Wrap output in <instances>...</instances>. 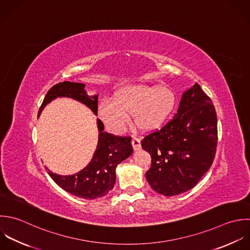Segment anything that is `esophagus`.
Returning <instances> with one entry per match:
<instances>
[{"instance_id": "obj_1", "label": "esophagus", "mask_w": 250, "mask_h": 250, "mask_svg": "<svg viewBox=\"0 0 250 250\" xmlns=\"http://www.w3.org/2000/svg\"><path fill=\"white\" fill-rule=\"evenodd\" d=\"M131 144H132V147H133L134 151H138V150L141 148L140 139H138V138L135 137V136L132 137V139H131Z\"/></svg>"}]
</instances>
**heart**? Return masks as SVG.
Here are the masks:
<instances>
[{"mask_svg": "<svg viewBox=\"0 0 250 250\" xmlns=\"http://www.w3.org/2000/svg\"><path fill=\"white\" fill-rule=\"evenodd\" d=\"M176 103L174 92L160 85H128L120 88L113 100L105 99L98 107V115L107 127L121 133L133 116L137 126L144 130L162 127L171 116Z\"/></svg>", "mask_w": 250, "mask_h": 250, "instance_id": "b5f03b06", "label": "heart"}]
</instances>
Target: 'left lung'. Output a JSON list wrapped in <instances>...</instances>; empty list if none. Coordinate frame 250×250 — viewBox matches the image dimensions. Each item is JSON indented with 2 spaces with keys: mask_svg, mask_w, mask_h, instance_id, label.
<instances>
[{
  "mask_svg": "<svg viewBox=\"0 0 250 250\" xmlns=\"http://www.w3.org/2000/svg\"><path fill=\"white\" fill-rule=\"evenodd\" d=\"M141 146L152 158L146 178L154 191L171 197L191 190L215 158L217 117L211 99L196 83L182 94L173 119L146 135Z\"/></svg>",
  "mask_w": 250,
  "mask_h": 250,
  "instance_id": "left-lung-1",
  "label": "left lung"
}]
</instances>
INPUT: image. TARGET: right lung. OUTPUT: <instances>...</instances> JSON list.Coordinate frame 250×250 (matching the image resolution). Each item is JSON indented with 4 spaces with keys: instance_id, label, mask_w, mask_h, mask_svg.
Segmentation results:
<instances>
[{
    "instance_id": "right-lung-1",
    "label": "right lung",
    "mask_w": 250,
    "mask_h": 250,
    "mask_svg": "<svg viewBox=\"0 0 250 250\" xmlns=\"http://www.w3.org/2000/svg\"><path fill=\"white\" fill-rule=\"evenodd\" d=\"M85 84L63 82L53 85L46 93L39 110L57 97L73 98L97 115L98 95H88ZM98 143L89 164L81 171L72 175H59L47 171L51 179L66 192L84 200H94L107 195L116 181V167L133 152L131 137H122L104 132L103 123L97 119Z\"/></svg>"
}]
</instances>
